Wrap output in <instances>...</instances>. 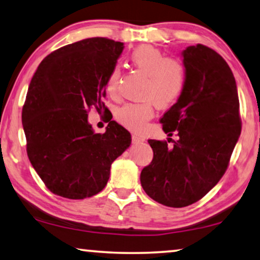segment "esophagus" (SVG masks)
<instances>
[{
  "instance_id": "34e87169",
  "label": "esophagus",
  "mask_w": 260,
  "mask_h": 260,
  "mask_svg": "<svg viewBox=\"0 0 260 260\" xmlns=\"http://www.w3.org/2000/svg\"><path fill=\"white\" fill-rule=\"evenodd\" d=\"M132 141L134 143H139V142H143L145 141V138L140 137V135H137V134H133L132 135Z\"/></svg>"
}]
</instances>
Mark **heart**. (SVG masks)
Instances as JSON below:
<instances>
[{"instance_id":"1","label":"heart","mask_w":260,"mask_h":260,"mask_svg":"<svg viewBox=\"0 0 260 260\" xmlns=\"http://www.w3.org/2000/svg\"><path fill=\"white\" fill-rule=\"evenodd\" d=\"M135 69L147 76L143 85L140 103H128L117 111V120L132 131H141L153 117V102L158 107L172 105L180 98L185 86V69L181 61L167 58L161 50L152 45H141L131 55ZM121 69L114 67L106 80L108 94L115 96L119 93Z\"/></svg>"}]
</instances>
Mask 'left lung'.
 Listing matches in <instances>:
<instances>
[{"label":"left lung","mask_w":260,"mask_h":260,"mask_svg":"<svg viewBox=\"0 0 260 260\" xmlns=\"http://www.w3.org/2000/svg\"><path fill=\"white\" fill-rule=\"evenodd\" d=\"M185 86L160 122L168 137L148 140L154 156L140 181L150 199L183 208L211 190L229 166L242 131L236 80L223 57L208 46H188L182 52Z\"/></svg>","instance_id":"obj_1"}]
</instances>
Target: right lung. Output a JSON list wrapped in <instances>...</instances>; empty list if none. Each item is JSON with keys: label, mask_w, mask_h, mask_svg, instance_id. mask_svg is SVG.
<instances>
[{"label": "right lung", "mask_w": 260, "mask_h": 260, "mask_svg": "<svg viewBox=\"0 0 260 260\" xmlns=\"http://www.w3.org/2000/svg\"><path fill=\"white\" fill-rule=\"evenodd\" d=\"M123 43L93 37L46 56L30 81L22 110L29 160L46 188L83 200L98 193L111 165L131 145V133L114 120L94 133L88 111L107 110L106 80Z\"/></svg>", "instance_id": "right-lung-1"}]
</instances>
